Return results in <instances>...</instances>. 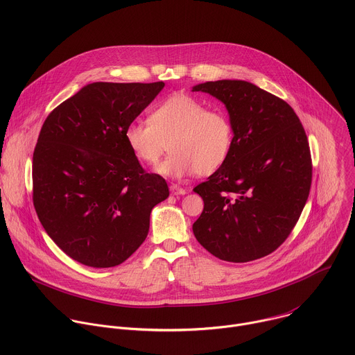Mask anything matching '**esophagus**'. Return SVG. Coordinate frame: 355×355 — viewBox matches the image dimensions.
<instances>
[{
  "mask_svg": "<svg viewBox=\"0 0 355 355\" xmlns=\"http://www.w3.org/2000/svg\"><path fill=\"white\" fill-rule=\"evenodd\" d=\"M170 192H171V195H184V193H187V189L181 188L177 184H171L170 185Z\"/></svg>",
  "mask_w": 355,
  "mask_h": 355,
  "instance_id": "obj_1",
  "label": "esophagus"
}]
</instances>
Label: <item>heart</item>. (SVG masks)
Masks as SVG:
<instances>
[{
  "label": "heart",
  "mask_w": 355,
  "mask_h": 355,
  "mask_svg": "<svg viewBox=\"0 0 355 355\" xmlns=\"http://www.w3.org/2000/svg\"><path fill=\"white\" fill-rule=\"evenodd\" d=\"M123 137L130 153L147 166L160 162L168 141L171 155L157 168L163 175H211L229 159L234 130L225 111L208 110L191 95L174 94L151 110L148 121H132Z\"/></svg>",
  "instance_id": "heart-1"
}]
</instances>
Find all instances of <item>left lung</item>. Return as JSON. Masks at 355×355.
<instances>
[{"instance_id": "8db88e82", "label": "left lung", "mask_w": 355, "mask_h": 355, "mask_svg": "<svg viewBox=\"0 0 355 355\" xmlns=\"http://www.w3.org/2000/svg\"><path fill=\"white\" fill-rule=\"evenodd\" d=\"M226 105L234 140L226 163L193 188L204 211L192 225L212 256L247 263L275 251L291 234L312 185L308 136L292 107L241 80L198 84Z\"/></svg>"}]
</instances>
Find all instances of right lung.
<instances>
[{
  "label": "right lung",
  "mask_w": 355,
  "mask_h": 355,
  "mask_svg": "<svg viewBox=\"0 0 355 355\" xmlns=\"http://www.w3.org/2000/svg\"><path fill=\"white\" fill-rule=\"evenodd\" d=\"M163 87V81L88 84L40 129L33 207L50 239L84 266L126 261L147 237L151 209L170 193L166 180L146 173L123 137Z\"/></svg>",
  "instance_id": "1"
}]
</instances>
